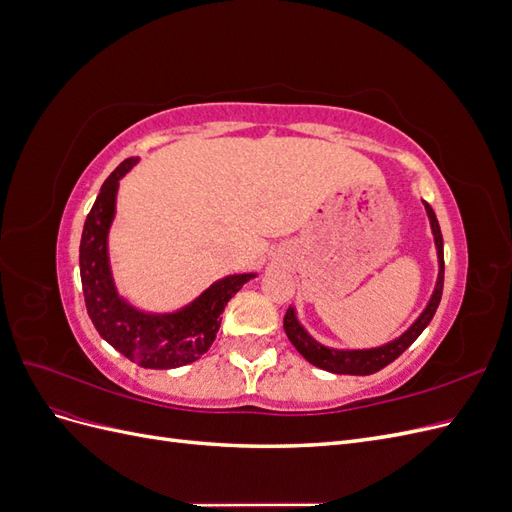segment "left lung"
<instances>
[{
    "label": "left lung",
    "mask_w": 512,
    "mask_h": 512,
    "mask_svg": "<svg viewBox=\"0 0 512 512\" xmlns=\"http://www.w3.org/2000/svg\"><path fill=\"white\" fill-rule=\"evenodd\" d=\"M423 207L427 213L429 220V228H431V237H433V245H436V256H438V277L436 284H433L431 297L425 305V309L418 318L410 324V327L397 335L391 342H386L382 346H374V348H333V346H324L320 344L318 339H314L312 335L307 333V329L301 324L297 309L288 307V312L284 316V331L290 339V344L299 350V354L303 356L305 361L312 363L314 367H320L324 371H331V374H348V376H369L376 374L382 367H386L389 363H393L397 356L408 350L412 346L414 339L425 331L427 324L431 322L433 314L440 305L442 299V286H444V243H442V232H440V224L436 220V213L423 200Z\"/></svg>",
    "instance_id": "1"
}]
</instances>
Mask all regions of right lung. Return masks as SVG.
I'll return each mask as SVG.
<instances>
[{
	"instance_id": "1",
	"label": "right lung",
	"mask_w": 512,
	"mask_h": 512,
	"mask_svg": "<svg viewBox=\"0 0 512 512\" xmlns=\"http://www.w3.org/2000/svg\"><path fill=\"white\" fill-rule=\"evenodd\" d=\"M136 164L138 158H128L108 175L87 215L79 247L83 294L96 331L117 352L147 369H173L198 361L211 348L226 303L258 273L220 277L173 312H147L119 294L108 254V235L117 213L119 181Z\"/></svg>"
}]
</instances>
